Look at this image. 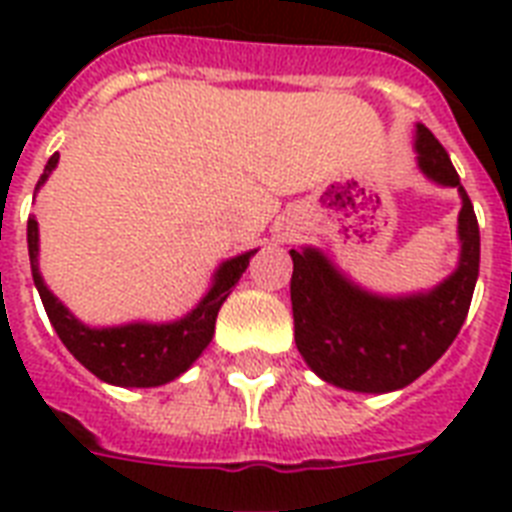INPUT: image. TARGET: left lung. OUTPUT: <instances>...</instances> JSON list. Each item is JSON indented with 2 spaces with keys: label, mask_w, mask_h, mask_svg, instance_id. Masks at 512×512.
<instances>
[{
  "label": "left lung",
  "mask_w": 512,
  "mask_h": 512,
  "mask_svg": "<svg viewBox=\"0 0 512 512\" xmlns=\"http://www.w3.org/2000/svg\"><path fill=\"white\" fill-rule=\"evenodd\" d=\"M422 175L462 199L460 260L441 284L412 295H380L345 276L321 249H289L295 342L321 380L353 393L406 388L444 356L465 324L481 263V233L452 159L425 124H414Z\"/></svg>",
  "instance_id": "left-lung-1"
}]
</instances>
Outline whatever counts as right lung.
<instances>
[{
	"mask_svg": "<svg viewBox=\"0 0 512 512\" xmlns=\"http://www.w3.org/2000/svg\"><path fill=\"white\" fill-rule=\"evenodd\" d=\"M58 154L50 156L44 167L36 191L47 183V177L58 167ZM257 249L241 252V255L217 265L207 295L193 305L191 311L175 321H130L119 327H90L68 311L58 297L52 295L39 273V223L36 217H28V257H31V276H34L36 292L42 297L44 311L52 329L58 332L71 356L82 366H87L98 380L119 388H156L177 380L188 372L196 358L204 353L212 335L220 305L228 300L233 287L239 284L241 273L247 271L249 257Z\"/></svg>",
	"mask_w": 512,
	"mask_h": 512,
	"instance_id": "add662e5",
	"label": "right lung"
}]
</instances>
